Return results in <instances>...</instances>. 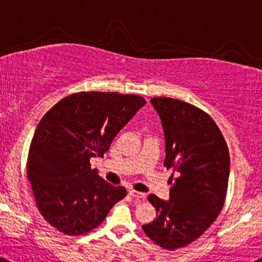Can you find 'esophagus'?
<instances>
[{
    "mask_svg": "<svg viewBox=\"0 0 262 262\" xmlns=\"http://www.w3.org/2000/svg\"><path fill=\"white\" fill-rule=\"evenodd\" d=\"M129 194L136 200H144L146 199V193H142V192H137V190H129Z\"/></svg>",
    "mask_w": 262,
    "mask_h": 262,
    "instance_id": "34e87169",
    "label": "esophagus"
}]
</instances>
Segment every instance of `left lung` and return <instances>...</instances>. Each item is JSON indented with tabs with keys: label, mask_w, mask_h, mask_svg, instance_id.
<instances>
[{
	"label": "left lung",
	"mask_w": 262,
	"mask_h": 262,
	"mask_svg": "<svg viewBox=\"0 0 262 262\" xmlns=\"http://www.w3.org/2000/svg\"><path fill=\"white\" fill-rule=\"evenodd\" d=\"M151 103L164 129V165L172 174L169 200L148 195L157 216L142 229L160 247L172 251L197 239L222 211L229 149L215 121L195 106L169 97H155Z\"/></svg>",
	"instance_id": "obj_1"
}]
</instances>
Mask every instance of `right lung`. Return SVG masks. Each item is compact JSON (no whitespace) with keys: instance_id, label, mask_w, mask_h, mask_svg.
<instances>
[{"instance_id":"right-lung-1","label":"right lung","mask_w":262,"mask_h":262,"mask_svg":"<svg viewBox=\"0 0 262 262\" xmlns=\"http://www.w3.org/2000/svg\"><path fill=\"white\" fill-rule=\"evenodd\" d=\"M146 100L137 95L82 92L58 101L38 124L28 155V179L40 214L68 235L98 227L126 195L101 179L91 157L108 151Z\"/></svg>"}]
</instances>
